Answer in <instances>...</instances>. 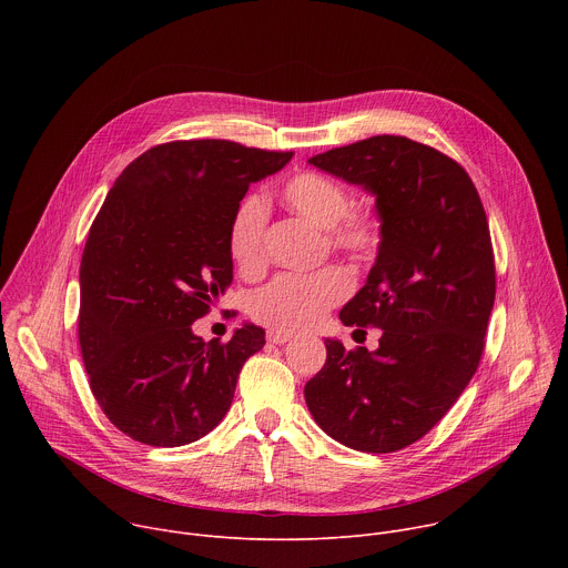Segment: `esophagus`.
Wrapping results in <instances>:
<instances>
[{
    "mask_svg": "<svg viewBox=\"0 0 568 568\" xmlns=\"http://www.w3.org/2000/svg\"><path fill=\"white\" fill-rule=\"evenodd\" d=\"M290 339H292V335H287V333H281V331H267V342H270V344L283 346V344H287Z\"/></svg>",
    "mask_w": 568,
    "mask_h": 568,
    "instance_id": "1",
    "label": "esophagus"
}]
</instances>
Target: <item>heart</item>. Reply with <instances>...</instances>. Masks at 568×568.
I'll list each match as a JSON object with an SVG mask.
<instances>
[{
  "mask_svg": "<svg viewBox=\"0 0 568 568\" xmlns=\"http://www.w3.org/2000/svg\"><path fill=\"white\" fill-rule=\"evenodd\" d=\"M278 197L290 213L323 229V240L331 252L353 263L368 261L379 247L382 217L377 211L351 206L348 189L328 175L296 173L281 186ZM267 220V204L261 195L242 197L231 215L226 247L231 261L245 276H256L265 270ZM348 292V276L335 267L314 274H283L254 296L252 312L272 331L301 333L314 328Z\"/></svg>",
  "mask_w": 568,
  "mask_h": 568,
  "instance_id": "obj_1",
  "label": "heart"
}]
</instances>
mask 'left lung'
Here are the masks:
<instances>
[{
	"label": "left lung",
	"instance_id": "obj_1",
	"mask_svg": "<svg viewBox=\"0 0 568 568\" xmlns=\"http://www.w3.org/2000/svg\"><path fill=\"white\" fill-rule=\"evenodd\" d=\"M310 164L375 195L377 258L339 318L382 337L373 353L326 339L307 409L351 449L397 452L438 425L478 368L497 292L488 217L463 166L407 136H371Z\"/></svg>",
	"mask_w": 568,
	"mask_h": 568
}]
</instances>
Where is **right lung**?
I'll use <instances>...</instances> for the list:
<instances>
[{
	"label": "right lung",
	"mask_w": 568,
	"mask_h": 568,
	"mask_svg": "<svg viewBox=\"0 0 568 568\" xmlns=\"http://www.w3.org/2000/svg\"><path fill=\"white\" fill-rule=\"evenodd\" d=\"M290 159L224 139L171 141L136 156L110 189L80 261L78 342L99 407L132 440L182 447L226 416L265 331L242 323L220 344L191 323L233 281L235 206Z\"/></svg>",
	"instance_id": "obj_1"
}]
</instances>
